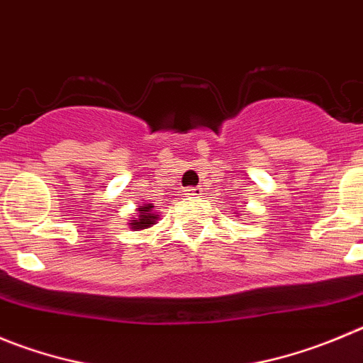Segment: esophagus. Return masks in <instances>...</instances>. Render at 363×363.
Masks as SVG:
<instances>
[{
    "mask_svg": "<svg viewBox=\"0 0 363 363\" xmlns=\"http://www.w3.org/2000/svg\"><path fill=\"white\" fill-rule=\"evenodd\" d=\"M186 191V195H188V197H201L202 195V188H186L184 189Z\"/></svg>",
    "mask_w": 363,
    "mask_h": 363,
    "instance_id": "obj_1",
    "label": "esophagus"
}]
</instances>
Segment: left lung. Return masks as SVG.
<instances>
[{
	"instance_id": "obj_1",
	"label": "left lung",
	"mask_w": 363,
	"mask_h": 363,
	"mask_svg": "<svg viewBox=\"0 0 363 363\" xmlns=\"http://www.w3.org/2000/svg\"><path fill=\"white\" fill-rule=\"evenodd\" d=\"M236 215H240V213H236Z\"/></svg>"
}]
</instances>
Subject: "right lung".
Segmentation results:
<instances>
[{
	"label": "right lung",
	"mask_w": 363,
	"mask_h": 363,
	"mask_svg": "<svg viewBox=\"0 0 363 363\" xmlns=\"http://www.w3.org/2000/svg\"><path fill=\"white\" fill-rule=\"evenodd\" d=\"M135 211H138V216L128 220V228H130L132 231H145V229H150L159 218L157 213L154 211V204H148V202L141 204Z\"/></svg>",
	"instance_id": "add662e5"
}]
</instances>
